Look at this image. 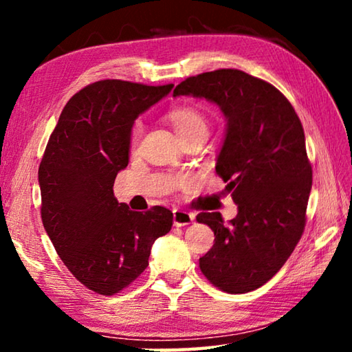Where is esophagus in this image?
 <instances>
[{
	"instance_id": "obj_1",
	"label": "esophagus",
	"mask_w": 352,
	"mask_h": 352,
	"mask_svg": "<svg viewBox=\"0 0 352 352\" xmlns=\"http://www.w3.org/2000/svg\"><path fill=\"white\" fill-rule=\"evenodd\" d=\"M194 219H195V216L192 212H186V211H182V210L174 211V225L175 226H184V225L192 223Z\"/></svg>"
}]
</instances>
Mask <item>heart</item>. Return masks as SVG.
<instances>
[{"label":"heart","mask_w":352,"mask_h":352,"mask_svg":"<svg viewBox=\"0 0 352 352\" xmlns=\"http://www.w3.org/2000/svg\"><path fill=\"white\" fill-rule=\"evenodd\" d=\"M168 119L182 141L190 138L206 140L210 135V121L201 110L192 105H177L168 113ZM142 132L141 121H135L130 130V144L135 146L140 141Z\"/></svg>","instance_id":"1"}]
</instances>
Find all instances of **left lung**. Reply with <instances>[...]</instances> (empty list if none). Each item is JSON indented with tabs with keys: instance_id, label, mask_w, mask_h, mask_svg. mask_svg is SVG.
I'll return each instance as SVG.
<instances>
[{
	"instance_id": "8db88e82",
	"label": "left lung",
	"mask_w": 352,
	"mask_h": 352,
	"mask_svg": "<svg viewBox=\"0 0 352 352\" xmlns=\"http://www.w3.org/2000/svg\"><path fill=\"white\" fill-rule=\"evenodd\" d=\"M190 94L217 104L226 118L216 172L237 205L225 225L220 212H200L214 245L199 264L226 294H247L276 275L306 226L312 166L296 111L272 83L223 68L188 77L174 96Z\"/></svg>"
}]
</instances>
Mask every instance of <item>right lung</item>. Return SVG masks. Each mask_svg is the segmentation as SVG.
<instances>
[{
	"instance_id": "1",
	"label": "right lung",
	"mask_w": 352,
	"mask_h": 352,
	"mask_svg": "<svg viewBox=\"0 0 352 352\" xmlns=\"http://www.w3.org/2000/svg\"><path fill=\"white\" fill-rule=\"evenodd\" d=\"M172 87L90 83L68 100L46 144L38 168L43 226L67 269L96 294L129 287L148 265L155 239L172 228L168 208L132 211L113 194L129 164L135 119Z\"/></svg>"
}]
</instances>
